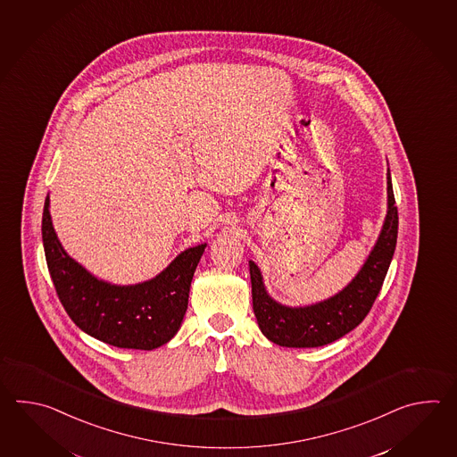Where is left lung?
Wrapping results in <instances>:
<instances>
[{
    "instance_id": "obj_1",
    "label": "left lung",
    "mask_w": 457,
    "mask_h": 457,
    "mask_svg": "<svg viewBox=\"0 0 457 457\" xmlns=\"http://www.w3.org/2000/svg\"><path fill=\"white\" fill-rule=\"evenodd\" d=\"M397 233L398 212L388 171L387 215L379 238L360 272L343 291L312 305L287 307L268 294L260 268L250 262L253 311L262 335L286 348H317L356 328L370 313L386 279L395 252Z\"/></svg>"
}]
</instances>
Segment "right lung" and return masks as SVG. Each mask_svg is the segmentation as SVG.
<instances>
[{
  "mask_svg": "<svg viewBox=\"0 0 457 457\" xmlns=\"http://www.w3.org/2000/svg\"><path fill=\"white\" fill-rule=\"evenodd\" d=\"M49 195L42 242L50 278L79 330L117 348L155 350L175 337L187 309L189 287L205 243L179 253L150 281L116 286L95 278L63 250L52 225Z\"/></svg>",
  "mask_w": 457,
  "mask_h": 457,
  "instance_id": "1",
  "label": "right lung"
}]
</instances>
